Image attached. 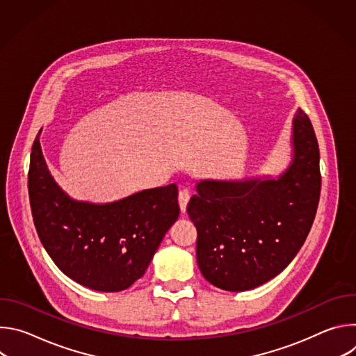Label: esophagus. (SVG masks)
I'll list each match as a JSON object with an SVG mask.
<instances>
[{
    "label": "esophagus",
    "mask_w": 356,
    "mask_h": 356,
    "mask_svg": "<svg viewBox=\"0 0 356 356\" xmlns=\"http://www.w3.org/2000/svg\"><path fill=\"white\" fill-rule=\"evenodd\" d=\"M190 191L187 188H181L180 193H179V204H180V210L181 213H186V209H187V204L190 201Z\"/></svg>",
    "instance_id": "1"
}]
</instances>
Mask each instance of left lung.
I'll list each match as a JSON object with an SVG mask.
<instances>
[{
    "label": "left lung",
    "mask_w": 356,
    "mask_h": 356,
    "mask_svg": "<svg viewBox=\"0 0 356 356\" xmlns=\"http://www.w3.org/2000/svg\"><path fill=\"white\" fill-rule=\"evenodd\" d=\"M294 159L277 180L197 184L187 214L197 229V264L207 282L228 291L258 287L297 255L316 218L320 149L309 115L293 121Z\"/></svg>",
    "instance_id": "8db88e82"
}]
</instances>
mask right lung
Masks as SVG:
<instances>
[{
  "mask_svg": "<svg viewBox=\"0 0 356 356\" xmlns=\"http://www.w3.org/2000/svg\"><path fill=\"white\" fill-rule=\"evenodd\" d=\"M28 191L33 224L49 257L70 279L98 291H121L142 277L180 214L175 183L111 204L69 198L50 176L38 136Z\"/></svg>",
  "mask_w": 356,
  "mask_h": 356,
  "instance_id": "obj_1",
  "label": "right lung"
}]
</instances>
